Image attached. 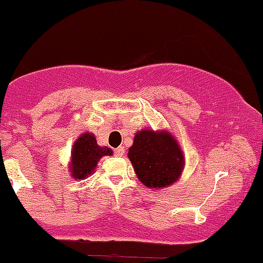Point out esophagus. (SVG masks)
<instances>
[{"instance_id":"1","label":"esophagus","mask_w":263,"mask_h":263,"mask_svg":"<svg viewBox=\"0 0 263 263\" xmlns=\"http://www.w3.org/2000/svg\"><path fill=\"white\" fill-rule=\"evenodd\" d=\"M124 153H126V150H124L123 146H119L117 147V149H114V154H116L117 157H123Z\"/></svg>"}]
</instances>
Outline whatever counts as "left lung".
<instances>
[{
    "instance_id": "8db88e82",
    "label": "left lung",
    "mask_w": 263,
    "mask_h": 263,
    "mask_svg": "<svg viewBox=\"0 0 263 263\" xmlns=\"http://www.w3.org/2000/svg\"><path fill=\"white\" fill-rule=\"evenodd\" d=\"M128 158L139 180L153 189L172 185L185 164L182 152L172 135L152 129L137 132Z\"/></svg>"
}]
</instances>
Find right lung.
Masks as SVG:
<instances>
[{"mask_svg": "<svg viewBox=\"0 0 263 263\" xmlns=\"http://www.w3.org/2000/svg\"><path fill=\"white\" fill-rule=\"evenodd\" d=\"M110 147L99 146L92 134H83L72 150V176L77 180L91 175L98 165V160L104 155H111Z\"/></svg>", "mask_w": 263, "mask_h": 263, "instance_id": "right-lung-1", "label": "right lung"}]
</instances>
